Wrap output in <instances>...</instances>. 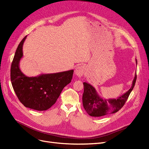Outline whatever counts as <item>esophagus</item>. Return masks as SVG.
<instances>
[{"label":"esophagus","mask_w":149,"mask_h":149,"mask_svg":"<svg viewBox=\"0 0 149 149\" xmlns=\"http://www.w3.org/2000/svg\"><path fill=\"white\" fill-rule=\"evenodd\" d=\"M85 66L84 65H80L77 66L75 70V74L77 75L79 77H81L84 75L85 71Z\"/></svg>","instance_id":"1"}]
</instances>
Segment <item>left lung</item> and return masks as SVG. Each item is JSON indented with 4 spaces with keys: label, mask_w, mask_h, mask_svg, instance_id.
Segmentation results:
<instances>
[{
    "label": "left lung",
    "mask_w": 149,
    "mask_h": 149,
    "mask_svg": "<svg viewBox=\"0 0 149 149\" xmlns=\"http://www.w3.org/2000/svg\"><path fill=\"white\" fill-rule=\"evenodd\" d=\"M137 64V60L136 59ZM136 81V73L130 89L117 99L106 100L100 95L95 87L87 82H84V92L82 97L84 107L91 117H101L109 113H114L122 108L133 90Z\"/></svg>",
    "instance_id": "left-lung-1"
}]
</instances>
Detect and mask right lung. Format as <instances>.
I'll return each mask as SVG.
<instances>
[{"label":"right lung","instance_id":"add662e5","mask_svg":"<svg viewBox=\"0 0 149 149\" xmlns=\"http://www.w3.org/2000/svg\"><path fill=\"white\" fill-rule=\"evenodd\" d=\"M27 36L16 49L11 66V81L20 102L27 108L43 111L50 108L57 101L64 88L72 79L74 70L27 77L19 68L23 57V46Z\"/></svg>","mask_w":149,"mask_h":149}]
</instances>
